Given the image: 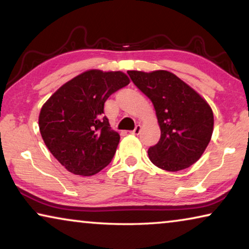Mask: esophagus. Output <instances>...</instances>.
Listing matches in <instances>:
<instances>
[{
  "label": "esophagus",
  "mask_w": 249,
  "mask_h": 249,
  "mask_svg": "<svg viewBox=\"0 0 249 249\" xmlns=\"http://www.w3.org/2000/svg\"><path fill=\"white\" fill-rule=\"evenodd\" d=\"M141 129H142V126L141 125H136V127L134 128V130L130 132V134H134V135H138L141 133Z\"/></svg>",
  "instance_id": "esophagus-1"
}]
</instances>
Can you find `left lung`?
<instances>
[{
  "label": "left lung",
  "instance_id": "1",
  "mask_svg": "<svg viewBox=\"0 0 249 249\" xmlns=\"http://www.w3.org/2000/svg\"><path fill=\"white\" fill-rule=\"evenodd\" d=\"M127 73L153 102L161 132L158 144L148 149L150 161L167 171L183 170L196 162L213 133L214 116L209 103L167 70Z\"/></svg>",
  "mask_w": 249,
  "mask_h": 249
}]
</instances>
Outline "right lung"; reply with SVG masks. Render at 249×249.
Wrapping results in <instances>:
<instances>
[{"mask_svg":"<svg viewBox=\"0 0 249 249\" xmlns=\"http://www.w3.org/2000/svg\"><path fill=\"white\" fill-rule=\"evenodd\" d=\"M128 83L122 71L88 70L61 86L43 105L41 137L71 174L93 176L111 162L120 135L103 116L104 103Z\"/></svg>","mask_w":249,"mask_h":249,"instance_id":"add662e5","label":"right lung"}]
</instances>
